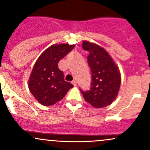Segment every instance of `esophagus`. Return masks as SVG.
<instances>
[{"mask_svg": "<svg viewBox=\"0 0 150 150\" xmlns=\"http://www.w3.org/2000/svg\"><path fill=\"white\" fill-rule=\"evenodd\" d=\"M72 85H73L74 86H76V85H77V82H76V80H74L72 82Z\"/></svg>", "mask_w": 150, "mask_h": 150, "instance_id": "esophagus-1", "label": "esophagus"}]
</instances>
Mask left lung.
Wrapping results in <instances>:
<instances>
[{"label": "left lung", "instance_id": "left-lung-1", "mask_svg": "<svg viewBox=\"0 0 150 150\" xmlns=\"http://www.w3.org/2000/svg\"><path fill=\"white\" fill-rule=\"evenodd\" d=\"M83 49L89 52L88 62L91 71L90 91L80 89L85 100L95 108H103L115 100L121 85V74L116 63L103 47L83 41Z\"/></svg>", "mask_w": 150, "mask_h": 150}]
</instances>
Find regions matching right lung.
Returning <instances> with one entry per match:
<instances>
[{
	"label": "right lung",
	"mask_w": 150,
	"mask_h": 150,
	"mask_svg": "<svg viewBox=\"0 0 150 150\" xmlns=\"http://www.w3.org/2000/svg\"><path fill=\"white\" fill-rule=\"evenodd\" d=\"M75 47V45H53L39 57L29 80V88L39 103L45 106L59 101L73 87L64 79L58 62Z\"/></svg>",
	"instance_id": "add662e5"
}]
</instances>
